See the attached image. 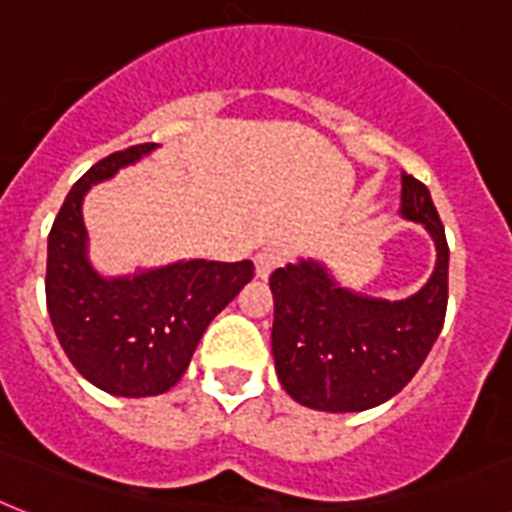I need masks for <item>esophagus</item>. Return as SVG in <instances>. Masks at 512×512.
Masks as SVG:
<instances>
[{"mask_svg":"<svg viewBox=\"0 0 512 512\" xmlns=\"http://www.w3.org/2000/svg\"><path fill=\"white\" fill-rule=\"evenodd\" d=\"M284 247L281 244H268V247H263L260 252H257L255 257V265H257V276L260 278H268L273 270L278 268V265L284 263Z\"/></svg>","mask_w":512,"mask_h":512,"instance_id":"esophagus-1","label":"esophagus"}]
</instances>
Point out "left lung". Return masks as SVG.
<instances>
[{"label":"left lung","instance_id":"left-lung-1","mask_svg":"<svg viewBox=\"0 0 512 512\" xmlns=\"http://www.w3.org/2000/svg\"><path fill=\"white\" fill-rule=\"evenodd\" d=\"M402 218L434 239L436 265L413 297H368L336 284L318 260H297L270 276L273 360L286 394L326 413H360L392 400L418 373L447 313L450 247L429 189L402 173Z\"/></svg>","mask_w":512,"mask_h":512}]
</instances>
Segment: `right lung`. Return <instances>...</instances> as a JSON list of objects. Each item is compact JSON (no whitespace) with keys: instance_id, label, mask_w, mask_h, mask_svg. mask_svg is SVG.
I'll list each match as a JSON object with an SVG mask.
<instances>
[{"instance_id":"obj_1","label":"right lung","mask_w":512,"mask_h":512,"mask_svg":"<svg viewBox=\"0 0 512 512\" xmlns=\"http://www.w3.org/2000/svg\"><path fill=\"white\" fill-rule=\"evenodd\" d=\"M157 144H136L91 165L54 218L47 244V310L86 381L115 397H155L178 384L215 315L252 281L255 265L178 260L107 278L89 260L83 197Z\"/></svg>"}]
</instances>
